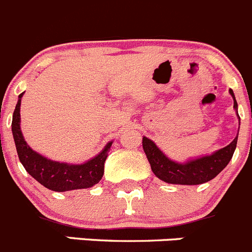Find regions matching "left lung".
Wrapping results in <instances>:
<instances>
[{
	"mask_svg": "<svg viewBox=\"0 0 252 252\" xmlns=\"http://www.w3.org/2000/svg\"><path fill=\"white\" fill-rule=\"evenodd\" d=\"M230 94L234 99V107L238 109V102L231 89H230ZM236 143H238V136L230 145L217 151L213 155L189 160L187 163H177L166 157L150 138L143 137L142 140L143 150L156 177L166 183L184 184V186L202 184L215 178L230 162L236 148Z\"/></svg>",
	"mask_w": 252,
	"mask_h": 252,
	"instance_id": "obj_1",
	"label": "left lung"
}]
</instances>
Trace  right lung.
<instances>
[{
	"instance_id": "1",
	"label": "right lung",
	"mask_w": 252,
	"mask_h": 252,
	"mask_svg": "<svg viewBox=\"0 0 252 252\" xmlns=\"http://www.w3.org/2000/svg\"><path fill=\"white\" fill-rule=\"evenodd\" d=\"M17 102L12 119V133H13L16 150L18 153L21 163L26 171L39 182L45 188L54 191H66L73 189L90 188L94 184L99 183L104 174V164L107 158V152L111 147L112 142H109L106 147L100 152L96 157L88 160L84 164H68L54 162L43 157L39 153L34 152L26 143L20 127V107L21 97Z\"/></svg>"
}]
</instances>
